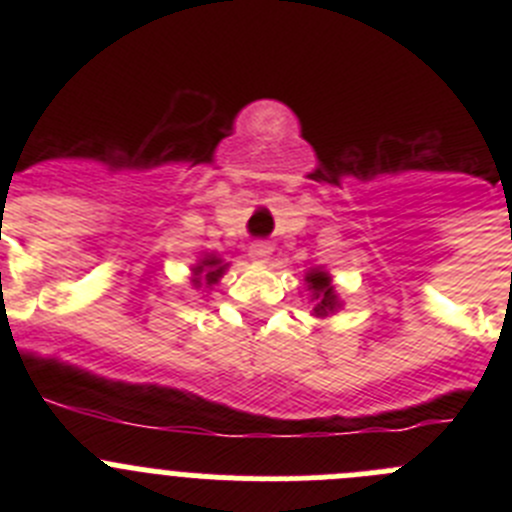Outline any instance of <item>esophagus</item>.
I'll use <instances>...</instances> for the list:
<instances>
[{"label":"esophagus","instance_id":"obj_1","mask_svg":"<svg viewBox=\"0 0 512 512\" xmlns=\"http://www.w3.org/2000/svg\"><path fill=\"white\" fill-rule=\"evenodd\" d=\"M248 256H251L253 261H261V264H266L271 256V246L266 241H253L251 248H248Z\"/></svg>","mask_w":512,"mask_h":512}]
</instances>
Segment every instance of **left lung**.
I'll list each match as a JSON object with an SVG mask.
<instances>
[{
  "label": "left lung",
  "instance_id": "left-lung-1",
  "mask_svg": "<svg viewBox=\"0 0 512 512\" xmlns=\"http://www.w3.org/2000/svg\"><path fill=\"white\" fill-rule=\"evenodd\" d=\"M307 287L312 289V300H318V305H315V315H328V312H333L338 307V297L336 292H333V287H330V277L325 274V271H310L307 274Z\"/></svg>",
  "mask_w": 512,
  "mask_h": 512
}]
</instances>
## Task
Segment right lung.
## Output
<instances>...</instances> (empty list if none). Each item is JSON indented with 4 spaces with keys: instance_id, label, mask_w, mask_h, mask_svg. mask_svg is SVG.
<instances>
[{
    "instance_id": "1",
    "label": "right lung",
    "mask_w": 512,
    "mask_h": 512,
    "mask_svg": "<svg viewBox=\"0 0 512 512\" xmlns=\"http://www.w3.org/2000/svg\"><path fill=\"white\" fill-rule=\"evenodd\" d=\"M223 269H225V266L220 264V259H215V256H207V259L202 261L200 266H197V274H202V271H205V277H197V279H194V284L200 287L202 279H205L207 284H215L217 277L223 274Z\"/></svg>"
}]
</instances>
